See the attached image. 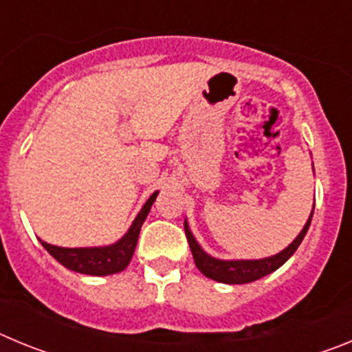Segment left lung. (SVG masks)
<instances>
[{
	"mask_svg": "<svg viewBox=\"0 0 352 352\" xmlns=\"http://www.w3.org/2000/svg\"><path fill=\"white\" fill-rule=\"evenodd\" d=\"M314 211L310 213L309 222L305 223L303 231L298 234V238L289 245L285 250H282L280 254H276V256L266 257V259H259V261H220L214 259V257L208 256L206 252L203 248L199 247L195 238L192 236L190 229L186 226L185 222V234L186 239H188V245H190L192 256H194L195 266L199 268V272L203 273L204 276L208 278H213L217 282H223V284H248V282L259 280L263 276L270 275L272 272L278 270L289 257L298 250L300 243L303 241L305 234L309 231L310 227V220H312Z\"/></svg>",
	"mask_w": 352,
	"mask_h": 352,
	"instance_id": "left-lung-1",
	"label": "left lung"
}]
</instances>
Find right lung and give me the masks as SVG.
<instances>
[{"mask_svg": "<svg viewBox=\"0 0 352 352\" xmlns=\"http://www.w3.org/2000/svg\"><path fill=\"white\" fill-rule=\"evenodd\" d=\"M158 192H155L151 197L146 201L142 210L133 220L132 227L129 229L120 241L114 245L100 248H61L54 247V245L43 243V248L54 257L58 263H61L65 268L72 270V272L84 273V275H113V273L123 272L129 266L130 259H132L135 247H138L139 231H141L142 223H144L146 217H148L151 204L155 203Z\"/></svg>", "mask_w": 352, "mask_h": 352, "instance_id": "obj_1", "label": "right lung"}]
</instances>
